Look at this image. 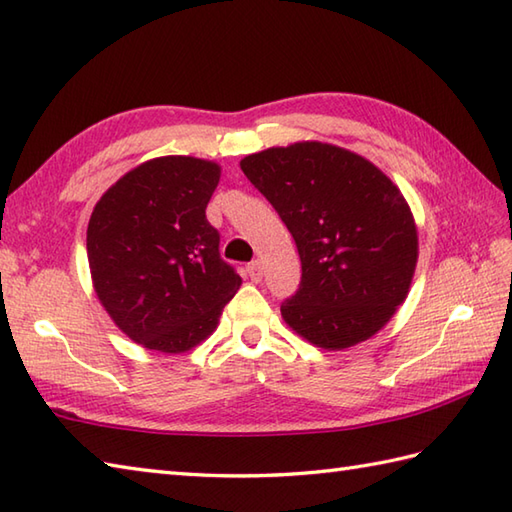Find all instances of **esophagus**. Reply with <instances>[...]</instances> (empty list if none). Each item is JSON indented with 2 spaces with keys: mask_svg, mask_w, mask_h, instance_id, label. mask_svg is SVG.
Instances as JSON below:
<instances>
[{
  "mask_svg": "<svg viewBox=\"0 0 512 512\" xmlns=\"http://www.w3.org/2000/svg\"><path fill=\"white\" fill-rule=\"evenodd\" d=\"M246 273H248V277L253 279V281H259V279H262V273H264V266H262V262H259V259H255V262H250V264L246 266Z\"/></svg>",
  "mask_w": 512,
  "mask_h": 512,
  "instance_id": "34e87169",
  "label": "esophagus"
}]
</instances>
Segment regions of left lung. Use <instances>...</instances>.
<instances>
[{"label":"left lung","instance_id":"obj_1","mask_svg":"<svg viewBox=\"0 0 512 512\" xmlns=\"http://www.w3.org/2000/svg\"><path fill=\"white\" fill-rule=\"evenodd\" d=\"M244 176L295 237L299 290L281 303L292 330L323 350L374 336L405 301L418 262L409 204L383 171L328 143L250 154Z\"/></svg>","mask_w":512,"mask_h":512}]
</instances>
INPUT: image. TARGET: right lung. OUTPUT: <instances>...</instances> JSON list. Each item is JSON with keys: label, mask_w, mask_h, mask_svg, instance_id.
I'll use <instances>...</instances> for the list:
<instances>
[{"label": "right lung", "mask_w": 512, "mask_h": 512, "mask_svg": "<svg viewBox=\"0 0 512 512\" xmlns=\"http://www.w3.org/2000/svg\"><path fill=\"white\" fill-rule=\"evenodd\" d=\"M217 182L215 162L154 158L125 173L94 206V290L118 328L147 350H191L217 328L242 286L206 220Z\"/></svg>", "instance_id": "1"}]
</instances>
